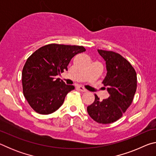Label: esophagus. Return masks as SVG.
Masks as SVG:
<instances>
[{
	"instance_id": "34e87169",
	"label": "esophagus",
	"mask_w": 156,
	"mask_h": 156,
	"mask_svg": "<svg viewBox=\"0 0 156 156\" xmlns=\"http://www.w3.org/2000/svg\"><path fill=\"white\" fill-rule=\"evenodd\" d=\"M78 89L79 91H80L82 92H86L87 91L86 89H84V87H81V86L78 87Z\"/></svg>"
}]
</instances>
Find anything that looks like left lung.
<instances>
[{"instance_id": "left-lung-1", "label": "left lung", "mask_w": 156, "mask_h": 156, "mask_svg": "<svg viewBox=\"0 0 156 156\" xmlns=\"http://www.w3.org/2000/svg\"><path fill=\"white\" fill-rule=\"evenodd\" d=\"M98 51L106 62L107 73L102 83L109 97L100 101L95 94L87 112L96 122L109 124L120 119L131 105L136 91L137 75L130 62L120 54L101 49Z\"/></svg>"}]
</instances>
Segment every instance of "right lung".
Segmentation results:
<instances>
[{"instance_id": "obj_1", "label": "right lung", "mask_w": 156, "mask_h": 156, "mask_svg": "<svg viewBox=\"0 0 156 156\" xmlns=\"http://www.w3.org/2000/svg\"><path fill=\"white\" fill-rule=\"evenodd\" d=\"M85 51L83 46L49 44L28 58L22 72L23 91L36 112L50 114L63 104L67 94L75 87L56 76L67 70L75 55Z\"/></svg>"}]
</instances>
